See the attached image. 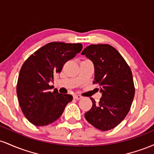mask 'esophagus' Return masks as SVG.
Returning <instances> with one entry per match:
<instances>
[{
	"instance_id": "34e87169",
	"label": "esophagus",
	"mask_w": 154,
	"mask_h": 154,
	"mask_svg": "<svg viewBox=\"0 0 154 154\" xmlns=\"http://www.w3.org/2000/svg\"><path fill=\"white\" fill-rule=\"evenodd\" d=\"M82 98V97L81 96V95H75V96H74V98H75V99H76V100L81 99Z\"/></svg>"
}]
</instances>
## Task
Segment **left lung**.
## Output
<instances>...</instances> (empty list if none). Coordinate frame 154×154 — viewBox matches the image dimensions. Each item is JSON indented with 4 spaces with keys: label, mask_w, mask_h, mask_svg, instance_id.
<instances>
[{
    "label": "left lung",
    "mask_w": 154,
    "mask_h": 154,
    "mask_svg": "<svg viewBox=\"0 0 154 154\" xmlns=\"http://www.w3.org/2000/svg\"><path fill=\"white\" fill-rule=\"evenodd\" d=\"M81 54L93 63V82L100 85L102 93L98 103L91 98L93 106L85 117L98 130H111L125 119L131 107L135 95L131 69L118 51L108 44L91 45Z\"/></svg>",
    "instance_id": "obj_1"
}]
</instances>
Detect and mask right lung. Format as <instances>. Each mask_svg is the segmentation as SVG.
<instances>
[{"mask_svg":"<svg viewBox=\"0 0 154 154\" xmlns=\"http://www.w3.org/2000/svg\"><path fill=\"white\" fill-rule=\"evenodd\" d=\"M82 48L81 43L52 42L39 48L23 63L17 93L23 114L35 126H45L57 120L73 99L72 95L61 94L57 90L51 93L49 82Z\"/></svg>","mask_w":154,"mask_h":154,"instance_id":"add662e5","label":"right lung"}]
</instances>
